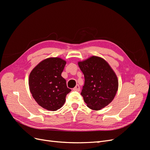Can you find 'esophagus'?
Masks as SVG:
<instances>
[{"label": "esophagus", "mask_w": 150, "mask_h": 150, "mask_svg": "<svg viewBox=\"0 0 150 150\" xmlns=\"http://www.w3.org/2000/svg\"><path fill=\"white\" fill-rule=\"evenodd\" d=\"M73 90L76 91H80V86L78 84H77L75 86V87L73 88Z\"/></svg>", "instance_id": "1"}]
</instances>
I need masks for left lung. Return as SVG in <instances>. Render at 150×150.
<instances>
[{
	"mask_svg": "<svg viewBox=\"0 0 150 150\" xmlns=\"http://www.w3.org/2000/svg\"><path fill=\"white\" fill-rule=\"evenodd\" d=\"M78 66L85 79L81 94L88 107L98 111L108 106L118 89L115 71L106 61L95 56L79 61Z\"/></svg>",
	"mask_w": 150,
	"mask_h": 150,
	"instance_id": "left-lung-1",
	"label": "left lung"
}]
</instances>
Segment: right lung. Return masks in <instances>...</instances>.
<instances>
[{
    "instance_id": "1",
    "label": "right lung",
    "mask_w": 150,
    "mask_h": 150,
    "mask_svg": "<svg viewBox=\"0 0 150 150\" xmlns=\"http://www.w3.org/2000/svg\"><path fill=\"white\" fill-rule=\"evenodd\" d=\"M66 61L60 57H49L31 71L29 78L30 92L39 106L48 111H56L66 101L71 91L61 76Z\"/></svg>"
}]
</instances>
